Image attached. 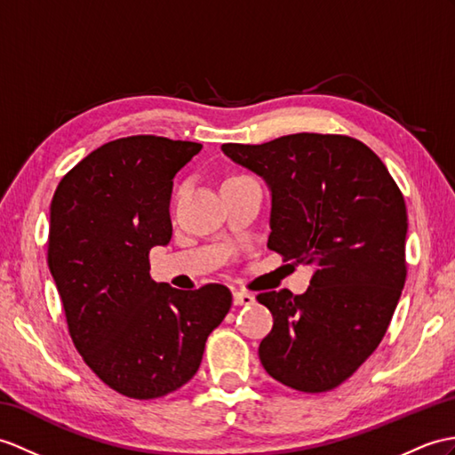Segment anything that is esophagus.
<instances>
[{
  "label": "esophagus",
  "mask_w": 455,
  "mask_h": 455,
  "mask_svg": "<svg viewBox=\"0 0 455 455\" xmlns=\"http://www.w3.org/2000/svg\"><path fill=\"white\" fill-rule=\"evenodd\" d=\"M232 300H235L236 306H244V304H251L256 299H253V294H250V292L236 291L235 294H232Z\"/></svg>",
  "instance_id": "obj_1"
}]
</instances>
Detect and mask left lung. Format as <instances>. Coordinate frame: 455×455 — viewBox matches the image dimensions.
Segmentation results:
<instances>
[{"instance_id": "8db88e82", "label": "left lung", "mask_w": 455, "mask_h": 455, "mask_svg": "<svg viewBox=\"0 0 455 455\" xmlns=\"http://www.w3.org/2000/svg\"><path fill=\"white\" fill-rule=\"evenodd\" d=\"M220 151L267 184V248L315 267L304 294H258L273 314L259 361L299 392L333 389L374 353L403 291V196L378 155L347 135L294 133Z\"/></svg>"}]
</instances>
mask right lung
Listing matches in <instances>:
<instances>
[{
    "instance_id": "add662e5",
    "label": "right lung",
    "mask_w": 455,
    "mask_h": 455,
    "mask_svg": "<svg viewBox=\"0 0 455 455\" xmlns=\"http://www.w3.org/2000/svg\"><path fill=\"white\" fill-rule=\"evenodd\" d=\"M199 151L155 135L104 143L61 178L50 205L48 267L71 339L104 384L133 399L189 382L232 304L223 284L178 291L149 275L151 248L172 238V180Z\"/></svg>"
}]
</instances>
